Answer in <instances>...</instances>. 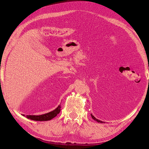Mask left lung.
<instances>
[{
  "instance_id": "8db88e82",
  "label": "left lung",
  "mask_w": 149,
  "mask_h": 149,
  "mask_svg": "<svg viewBox=\"0 0 149 149\" xmlns=\"http://www.w3.org/2000/svg\"><path fill=\"white\" fill-rule=\"evenodd\" d=\"M91 117H92V118H93V120H95V121H97V122H100V123H103V122H102V121H100V120H98V119H97V118H96L95 116H93V114H91Z\"/></svg>"
}]
</instances>
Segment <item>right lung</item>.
<instances>
[{
    "label": "right lung",
    "mask_w": 149,
    "mask_h": 149,
    "mask_svg": "<svg viewBox=\"0 0 149 149\" xmlns=\"http://www.w3.org/2000/svg\"><path fill=\"white\" fill-rule=\"evenodd\" d=\"M60 108H61V107L60 105H59L56 109H54V110L51 111L49 113H47V114H42V115H39V116H36V115H26L25 116L23 114L24 116L26 117L28 119H30L31 120H35V121H48V120H52V118H54V117H56L57 114H58L60 112Z\"/></svg>",
    "instance_id": "right-lung-1"
}]
</instances>
